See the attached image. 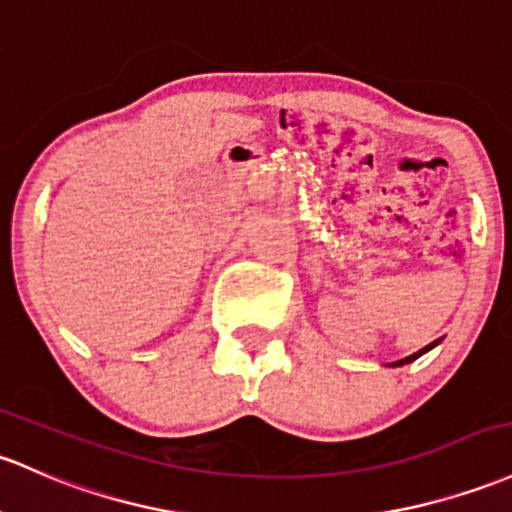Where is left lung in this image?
Returning a JSON list of instances; mask_svg holds the SVG:
<instances>
[{
	"mask_svg": "<svg viewBox=\"0 0 512 512\" xmlns=\"http://www.w3.org/2000/svg\"><path fill=\"white\" fill-rule=\"evenodd\" d=\"M440 340H442V338H440ZM440 340L430 342V345H428V347H423V350L413 352V355H411V357H406V359H398V362H393V364H391V367H403V364H411V362H415V359H418L420 355H425V352H430V350H432V347H437V345H440Z\"/></svg>",
	"mask_w": 512,
	"mask_h": 512,
	"instance_id": "8db88e82",
	"label": "left lung"
}]
</instances>
